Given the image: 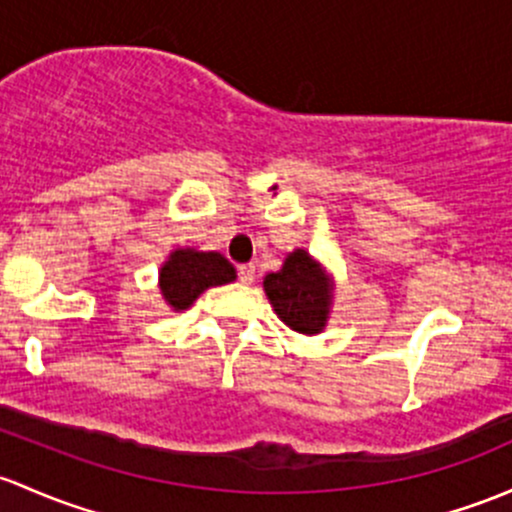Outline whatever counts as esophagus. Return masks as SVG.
Masks as SVG:
<instances>
[{
	"label": "esophagus",
	"mask_w": 512,
	"mask_h": 512,
	"mask_svg": "<svg viewBox=\"0 0 512 512\" xmlns=\"http://www.w3.org/2000/svg\"><path fill=\"white\" fill-rule=\"evenodd\" d=\"M238 274H240L242 284H252L255 282V265H240Z\"/></svg>",
	"instance_id": "obj_1"
}]
</instances>
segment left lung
Instances as JSON below:
<instances>
[{"mask_svg":"<svg viewBox=\"0 0 512 512\" xmlns=\"http://www.w3.org/2000/svg\"><path fill=\"white\" fill-rule=\"evenodd\" d=\"M262 287L274 314L292 331L316 336L331 319L336 282L333 274L304 247H297L284 257L282 270L265 274Z\"/></svg>","mask_w":512,"mask_h":512,"instance_id":"8db88e82","label":"left lung"}]
</instances>
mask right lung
I'll list each match as a JSON object with an SVG mask.
<instances>
[{"label":"right lung","mask_w":512,"mask_h":512,"mask_svg":"<svg viewBox=\"0 0 512 512\" xmlns=\"http://www.w3.org/2000/svg\"><path fill=\"white\" fill-rule=\"evenodd\" d=\"M238 279L235 267L220 252L176 247L159 270V297L171 311H186L206 289Z\"/></svg>","instance_id":"1"}]
</instances>
